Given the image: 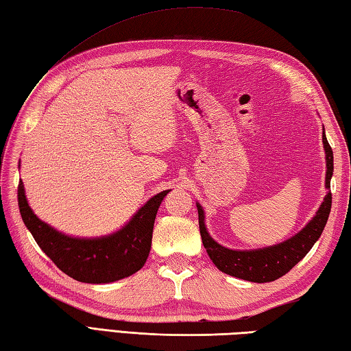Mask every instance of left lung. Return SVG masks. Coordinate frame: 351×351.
Returning a JSON list of instances; mask_svg holds the SVG:
<instances>
[{"label":"left lung","mask_w":351,"mask_h":351,"mask_svg":"<svg viewBox=\"0 0 351 351\" xmlns=\"http://www.w3.org/2000/svg\"><path fill=\"white\" fill-rule=\"evenodd\" d=\"M324 130V128H323ZM323 145L326 151V189H330V180L333 175V152L323 131ZM197 205L199 213V229L202 237L204 247L210 255L211 261L220 271L234 278L264 283L273 282L287 274L291 268L308 255L319 237L329 219L332 208V193L324 196L323 204L319 205L314 217L304 226L299 234L288 238L287 241L270 245V247L255 250H232L223 247L221 244L213 240L205 226V213L200 204Z\"/></svg>","instance_id":"obj_1"}]
</instances>
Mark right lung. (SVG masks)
<instances>
[{
    "label": "right lung",
    "instance_id": "1",
    "mask_svg": "<svg viewBox=\"0 0 351 351\" xmlns=\"http://www.w3.org/2000/svg\"><path fill=\"white\" fill-rule=\"evenodd\" d=\"M170 190L151 197L117 232L99 238H75L58 232L29 208L19 181L21 217L36 243L52 263L72 279L84 283H110L138 271L151 252L154 221Z\"/></svg>",
    "mask_w": 351,
    "mask_h": 351
}]
</instances>
